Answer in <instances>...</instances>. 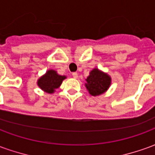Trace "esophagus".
Masks as SVG:
<instances>
[{
	"label": "esophagus",
	"mask_w": 155,
	"mask_h": 155,
	"mask_svg": "<svg viewBox=\"0 0 155 155\" xmlns=\"http://www.w3.org/2000/svg\"><path fill=\"white\" fill-rule=\"evenodd\" d=\"M72 76L74 78V79H77L78 78V74L76 72H74V73H72Z\"/></svg>",
	"instance_id": "34e87169"
}]
</instances>
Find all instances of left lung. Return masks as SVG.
Wrapping results in <instances>:
<instances>
[{
	"mask_svg": "<svg viewBox=\"0 0 155 155\" xmlns=\"http://www.w3.org/2000/svg\"><path fill=\"white\" fill-rule=\"evenodd\" d=\"M85 81V87L93 96L104 94L111 84L110 76L97 68H94L90 72V75Z\"/></svg>",
	"mask_w": 155,
	"mask_h": 155,
	"instance_id": "left-lung-1",
	"label": "left lung"
}]
</instances>
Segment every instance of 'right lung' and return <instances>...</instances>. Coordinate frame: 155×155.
<instances>
[{
	"label": "right lung",
	"mask_w": 155,
	"mask_h": 155,
	"mask_svg": "<svg viewBox=\"0 0 155 155\" xmlns=\"http://www.w3.org/2000/svg\"><path fill=\"white\" fill-rule=\"evenodd\" d=\"M66 78L65 75H60L54 70H49L37 81L38 86L46 93L52 94L61 86L62 81Z\"/></svg>",
	"instance_id": "add662e5"
}]
</instances>
